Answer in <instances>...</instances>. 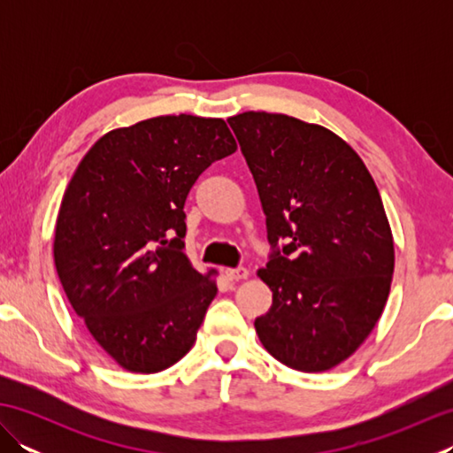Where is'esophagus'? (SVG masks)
<instances>
[{"instance_id":"34e87169","label":"esophagus","mask_w":453,"mask_h":453,"mask_svg":"<svg viewBox=\"0 0 453 453\" xmlns=\"http://www.w3.org/2000/svg\"><path fill=\"white\" fill-rule=\"evenodd\" d=\"M227 280H245L249 278V271L245 266H237V268H227L226 271Z\"/></svg>"}]
</instances>
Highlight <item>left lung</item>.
<instances>
[{
  "label": "left lung",
  "instance_id": "1",
  "mask_svg": "<svg viewBox=\"0 0 453 453\" xmlns=\"http://www.w3.org/2000/svg\"><path fill=\"white\" fill-rule=\"evenodd\" d=\"M227 122L274 249L257 273L273 290L258 341L288 368L331 370L368 339L389 296L395 249L380 190L358 153L319 124L255 111Z\"/></svg>",
  "mask_w": 453,
  "mask_h": 453
}]
</instances>
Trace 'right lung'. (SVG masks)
Listing matches in <instances>:
<instances>
[{"label":"right lung","instance_id":"1","mask_svg":"<svg viewBox=\"0 0 453 453\" xmlns=\"http://www.w3.org/2000/svg\"><path fill=\"white\" fill-rule=\"evenodd\" d=\"M237 143L221 119L156 117L93 143L67 185L54 265L73 311L120 368L156 373L196 341L216 271L185 255V200Z\"/></svg>","mask_w":453,"mask_h":453}]
</instances>
